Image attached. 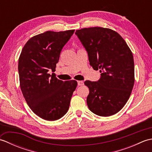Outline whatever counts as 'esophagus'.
I'll list each match as a JSON object with an SVG mask.
<instances>
[{
	"label": "esophagus",
	"mask_w": 152,
	"mask_h": 152,
	"mask_svg": "<svg viewBox=\"0 0 152 152\" xmlns=\"http://www.w3.org/2000/svg\"><path fill=\"white\" fill-rule=\"evenodd\" d=\"M83 84H84V82H83V81H78V85L79 86H82Z\"/></svg>",
	"instance_id": "34e87169"
}]
</instances>
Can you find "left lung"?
<instances>
[{"mask_svg":"<svg viewBox=\"0 0 152 152\" xmlns=\"http://www.w3.org/2000/svg\"><path fill=\"white\" fill-rule=\"evenodd\" d=\"M75 34L88 53L89 64L100 70L97 82L87 80V104L93 113L110 116L123 108L131 94L134 83L133 56L117 32L103 27L83 28Z\"/></svg>","mask_w":152,"mask_h":152,"instance_id":"left-lung-1","label":"left lung"}]
</instances>
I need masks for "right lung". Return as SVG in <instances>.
<instances>
[{
	"label": "right lung",
	"mask_w": 152,
	"mask_h": 152,
	"mask_svg": "<svg viewBox=\"0 0 152 152\" xmlns=\"http://www.w3.org/2000/svg\"><path fill=\"white\" fill-rule=\"evenodd\" d=\"M74 30L46 31L31 38L23 48L18 62L20 88L27 104L45 120L59 119L69 110L76 89V80L63 82L53 73L61 50Z\"/></svg>",
	"instance_id": "obj_1"
}]
</instances>
